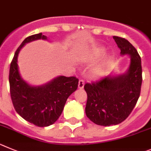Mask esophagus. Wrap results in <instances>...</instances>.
Segmentation results:
<instances>
[{
  "label": "esophagus",
  "instance_id": "esophagus-1",
  "mask_svg": "<svg viewBox=\"0 0 151 151\" xmlns=\"http://www.w3.org/2000/svg\"><path fill=\"white\" fill-rule=\"evenodd\" d=\"M84 86V81L83 80H80L79 81V83H78V88L79 89H83Z\"/></svg>",
  "mask_w": 151,
  "mask_h": 151
}]
</instances>
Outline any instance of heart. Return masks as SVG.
Listing matches in <instances>:
<instances>
[{"instance_id":"heart-1","label":"heart","mask_w":151,"mask_h":151,"mask_svg":"<svg viewBox=\"0 0 151 151\" xmlns=\"http://www.w3.org/2000/svg\"><path fill=\"white\" fill-rule=\"evenodd\" d=\"M106 70H107V66L106 65L99 66L93 70V75L95 77H101L105 74Z\"/></svg>"}]
</instances>
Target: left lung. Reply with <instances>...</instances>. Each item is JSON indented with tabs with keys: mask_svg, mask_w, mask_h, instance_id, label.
Listing matches in <instances>:
<instances>
[{
	"mask_svg": "<svg viewBox=\"0 0 151 151\" xmlns=\"http://www.w3.org/2000/svg\"><path fill=\"white\" fill-rule=\"evenodd\" d=\"M121 55H129L130 62L124 74L111 72L100 81L86 83L87 93L86 114L99 126H109L124 121L135 108L142 83L141 57L127 40L114 36Z\"/></svg>",
	"mask_w": 151,
	"mask_h": 151,
	"instance_id": "left-lung-1",
	"label": "left lung"
}]
</instances>
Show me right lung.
I'll use <instances>...</instances> for the list:
<instances>
[{
    "mask_svg": "<svg viewBox=\"0 0 151 151\" xmlns=\"http://www.w3.org/2000/svg\"><path fill=\"white\" fill-rule=\"evenodd\" d=\"M47 40L42 33L28 37L15 52L9 68L10 96L15 110L25 120L40 127L53 124L63 111L68 98L78 86L75 77L59 76L41 86H32L21 77L18 55L26 43L37 40Z\"/></svg>",
    "mask_w": 151,
    "mask_h": 151,
    "instance_id": "obj_1",
    "label": "right lung"
}]
</instances>
